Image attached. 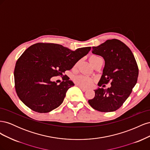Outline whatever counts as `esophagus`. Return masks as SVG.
Instances as JSON below:
<instances>
[{"label": "esophagus", "mask_w": 150, "mask_h": 150, "mask_svg": "<svg viewBox=\"0 0 150 150\" xmlns=\"http://www.w3.org/2000/svg\"><path fill=\"white\" fill-rule=\"evenodd\" d=\"M77 86H78L80 88V89H81V90H82L83 91H84V92H85V91H87V89L84 88V87H82V86H79V85H77Z\"/></svg>", "instance_id": "esophagus-1"}]
</instances>
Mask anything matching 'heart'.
Returning a JSON list of instances; mask_svg holds the SVG:
<instances>
[{
	"label": "heart",
	"mask_w": 150,
	"mask_h": 150,
	"mask_svg": "<svg viewBox=\"0 0 150 150\" xmlns=\"http://www.w3.org/2000/svg\"><path fill=\"white\" fill-rule=\"evenodd\" d=\"M98 57L96 56H91L89 58L90 62H92L95 59ZM74 83L80 86H82L84 88H89L94 83V80L90 77L86 76V75H79L76 76L74 78Z\"/></svg>",
	"instance_id": "heart-1"
}]
</instances>
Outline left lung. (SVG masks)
<instances>
[{
    "instance_id": "8db88e82",
    "label": "left lung",
    "mask_w": 150,
    "mask_h": 150,
    "mask_svg": "<svg viewBox=\"0 0 150 150\" xmlns=\"http://www.w3.org/2000/svg\"><path fill=\"white\" fill-rule=\"evenodd\" d=\"M92 52L102 56L105 65L98 86L111 82V86L94 90L95 96L88 100L94 110L101 112H112L125 103L137 83L138 67L130 49L121 40L109 39L97 47Z\"/></svg>"
}]
</instances>
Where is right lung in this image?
<instances>
[{"instance_id": "right-lung-1", "label": "right lung", "mask_w": 150, "mask_h": 150, "mask_svg": "<svg viewBox=\"0 0 150 150\" xmlns=\"http://www.w3.org/2000/svg\"><path fill=\"white\" fill-rule=\"evenodd\" d=\"M91 48L73 51L60 44L37 43L27 49L17 59L14 69L16 91L22 102L40 113L59 106L67 91L74 84L66 75L59 84L52 81V78L72 69Z\"/></svg>"}]
</instances>
